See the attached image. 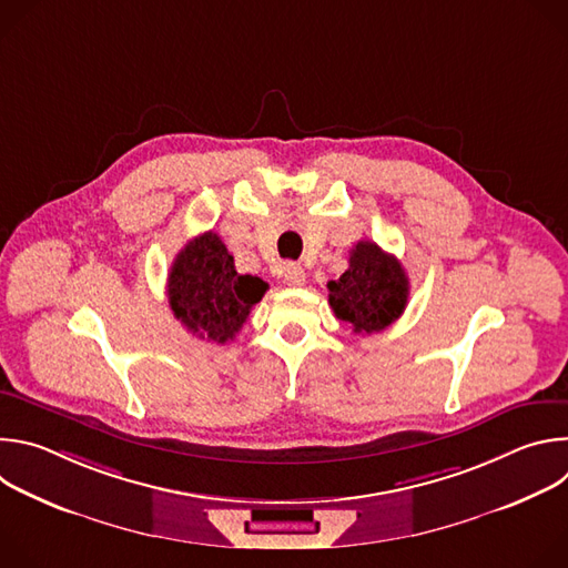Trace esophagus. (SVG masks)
I'll use <instances>...</instances> for the list:
<instances>
[{"label": "esophagus", "instance_id": "obj_1", "mask_svg": "<svg viewBox=\"0 0 568 568\" xmlns=\"http://www.w3.org/2000/svg\"><path fill=\"white\" fill-rule=\"evenodd\" d=\"M283 281L290 285V287H301L305 283V272L298 263H285L283 267Z\"/></svg>", "mask_w": 568, "mask_h": 568}]
</instances>
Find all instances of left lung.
<instances>
[{
  "instance_id": "8db88e82",
  "label": "left lung",
  "mask_w": 568,
  "mask_h": 568,
  "mask_svg": "<svg viewBox=\"0 0 568 568\" xmlns=\"http://www.w3.org/2000/svg\"><path fill=\"white\" fill-rule=\"evenodd\" d=\"M328 301L337 318L351 323L357 335L388 328L407 307L409 278L399 261L371 240H359L348 270L328 283Z\"/></svg>"
}]
</instances>
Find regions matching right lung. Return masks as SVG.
<instances>
[{
    "label": "right lung",
    "instance_id": "add662e5",
    "mask_svg": "<svg viewBox=\"0 0 568 568\" xmlns=\"http://www.w3.org/2000/svg\"><path fill=\"white\" fill-rule=\"evenodd\" d=\"M265 292L263 278L235 272L233 256L213 231L189 240L169 274L173 314L186 331L215 344L235 337Z\"/></svg>",
    "mask_w": 568,
    "mask_h": 568
}]
</instances>
